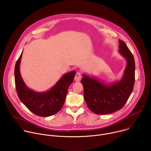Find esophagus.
<instances>
[{"label": "esophagus", "instance_id": "34e87169", "mask_svg": "<svg viewBox=\"0 0 151 151\" xmlns=\"http://www.w3.org/2000/svg\"><path fill=\"white\" fill-rule=\"evenodd\" d=\"M81 77H82V76H81V73L80 72H77V73L76 74L74 78H75V80L76 81H80L81 79Z\"/></svg>", "mask_w": 151, "mask_h": 151}]
</instances>
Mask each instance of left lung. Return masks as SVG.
<instances>
[{"label":"left lung","instance_id":"obj_1","mask_svg":"<svg viewBox=\"0 0 151 151\" xmlns=\"http://www.w3.org/2000/svg\"><path fill=\"white\" fill-rule=\"evenodd\" d=\"M119 42V52L127 62L122 79L108 84L83 74L81 80L86 105L97 114H110L121 109L133 90L135 68L134 59L126 43L120 40Z\"/></svg>","mask_w":151,"mask_h":151}]
</instances>
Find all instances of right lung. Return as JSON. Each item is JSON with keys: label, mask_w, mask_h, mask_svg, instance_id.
Listing matches in <instances>:
<instances>
[{"label": "right lung", "mask_w": 151, "mask_h": 151, "mask_svg": "<svg viewBox=\"0 0 151 151\" xmlns=\"http://www.w3.org/2000/svg\"><path fill=\"white\" fill-rule=\"evenodd\" d=\"M22 53L14 68L16 88L22 103L35 114L47 117L58 113L65 103L68 88L73 82L76 71L63 75L56 84L49 91L42 92L28 88L24 82L20 71Z\"/></svg>", "instance_id": "add662e5"}]
</instances>
